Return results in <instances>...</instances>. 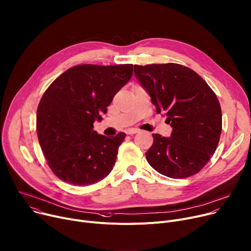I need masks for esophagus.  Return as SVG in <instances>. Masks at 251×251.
<instances>
[{
	"instance_id": "obj_1",
	"label": "esophagus",
	"mask_w": 251,
	"mask_h": 251,
	"mask_svg": "<svg viewBox=\"0 0 251 251\" xmlns=\"http://www.w3.org/2000/svg\"><path fill=\"white\" fill-rule=\"evenodd\" d=\"M139 131H140V130L137 129V128H128V129L126 130V134H134V133H137V132H139Z\"/></svg>"
}]
</instances>
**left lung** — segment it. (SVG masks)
Returning <instances> with one entry per match:
<instances>
[{
    "mask_svg": "<svg viewBox=\"0 0 251 251\" xmlns=\"http://www.w3.org/2000/svg\"><path fill=\"white\" fill-rule=\"evenodd\" d=\"M134 74L173 127L170 138L152 133L147 161L169 178L197 174L220 140L222 112L215 92L194 70L177 63L136 64Z\"/></svg>",
    "mask_w": 251,
    "mask_h": 251,
    "instance_id": "obj_1",
    "label": "left lung"
}]
</instances>
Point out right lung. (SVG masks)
Wrapping results in <instances>:
<instances>
[{
	"mask_svg": "<svg viewBox=\"0 0 251 251\" xmlns=\"http://www.w3.org/2000/svg\"><path fill=\"white\" fill-rule=\"evenodd\" d=\"M132 64L69 68L49 85L37 108V136L47 164L61 181L88 186L111 172L126 138L99 134L93 122L101 120L114 95L132 75Z\"/></svg>",
	"mask_w": 251,
	"mask_h": 251,
	"instance_id": "right-lung-1",
	"label": "right lung"
}]
</instances>
